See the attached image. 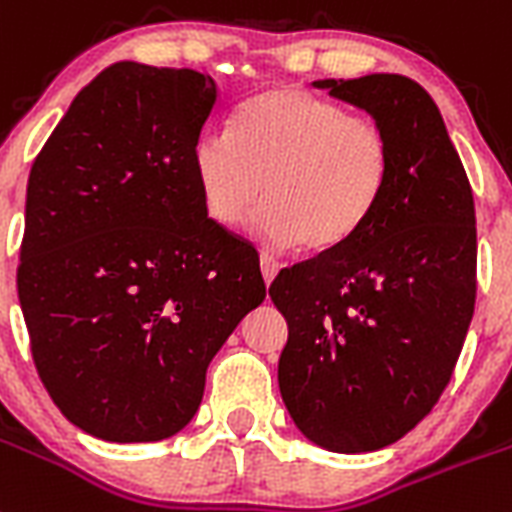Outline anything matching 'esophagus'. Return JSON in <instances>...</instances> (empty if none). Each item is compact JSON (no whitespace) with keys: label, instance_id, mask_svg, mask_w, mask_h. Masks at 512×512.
Returning <instances> with one entry per match:
<instances>
[{"label":"esophagus","instance_id":"34e87169","mask_svg":"<svg viewBox=\"0 0 512 512\" xmlns=\"http://www.w3.org/2000/svg\"><path fill=\"white\" fill-rule=\"evenodd\" d=\"M260 270H262V278H265V283H273V278L278 275V270H281V262L275 260L273 255H268V252H262Z\"/></svg>","mask_w":512,"mask_h":512}]
</instances>
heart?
I'll return each instance as SVG.
<instances>
[{
  "label": "heart",
  "mask_w": 512,
  "mask_h": 512,
  "mask_svg": "<svg viewBox=\"0 0 512 512\" xmlns=\"http://www.w3.org/2000/svg\"><path fill=\"white\" fill-rule=\"evenodd\" d=\"M193 170L216 224H242L262 193V237L332 252L384 201L391 146L371 118L299 87H275L239 110L231 133L208 128L198 136Z\"/></svg>",
  "instance_id": "heart-1"
}]
</instances>
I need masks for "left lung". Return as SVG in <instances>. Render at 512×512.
<instances>
[{
  "instance_id": "left-lung-1",
  "label": "left lung",
  "mask_w": 512,
  "mask_h": 512,
  "mask_svg": "<svg viewBox=\"0 0 512 512\" xmlns=\"http://www.w3.org/2000/svg\"><path fill=\"white\" fill-rule=\"evenodd\" d=\"M389 136L384 201L350 242L278 273V386L306 441L366 453L410 433L446 389L474 314L477 226L443 115L402 74L322 79Z\"/></svg>"
}]
</instances>
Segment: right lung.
Listing matches in <instances>:
<instances>
[{"instance_id":"add662e5","label":"right lung","mask_w":512,"mask_h":512,"mask_svg":"<svg viewBox=\"0 0 512 512\" xmlns=\"http://www.w3.org/2000/svg\"><path fill=\"white\" fill-rule=\"evenodd\" d=\"M219 102L193 69L121 61L35 159L17 296L48 394L110 443L180 433L206 368L265 299L255 247L203 206L193 149Z\"/></svg>"}]
</instances>
